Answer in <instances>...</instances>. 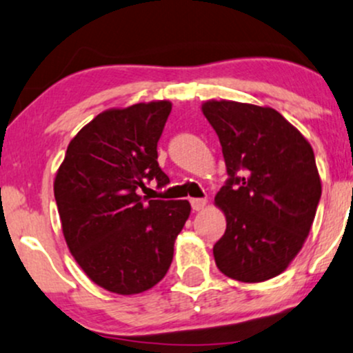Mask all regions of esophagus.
I'll use <instances>...</instances> for the list:
<instances>
[{
	"label": "esophagus",
	"mask_w": 353,
	"mask_h": 353,
	"mask_svg": "<svg viewBox=\"0 0 353 353\" xmlns=\"http://www.w3.org/2000/svg\"><path fill=\"white\" fill-rule=\"evenodd\" d=\"M205 204H208L205 199H190V205H192L194 210H202L205 208Z\"/></svg>",
	"instance_id": "34e87169"
}]
</instances>
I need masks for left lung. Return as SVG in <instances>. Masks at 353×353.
Masks as SVG:
<instances>
[{
    "label": "left lung",
    "instance_id": "8db88e82",
    "mask_svg": "<svg viewBox=\"0 0 353 353\" xmlns=\"http://www.w3.org/2000/svg\"><path fill=\"white\" fill-rule=\"evenodd\" d=\"M202 112L229 176L216 196L228 221L216 264L236 281H269L302 249L317 212L322 184L312 145L272 108L208 101Z\"/></svg>",
    "mask_w": 353,
    "mask_h": 353
}]
</instances>
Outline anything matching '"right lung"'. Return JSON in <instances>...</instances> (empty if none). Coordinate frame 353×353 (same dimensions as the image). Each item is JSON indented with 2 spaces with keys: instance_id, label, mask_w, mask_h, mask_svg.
Here are the masks:
<instances>
[{
  "instance_id": "1",
  "label": "right lung",
  "mask_w": 353,
  "mask_h": 353,
  "mask_svg": "<svg viewBox=\"0 0 353 353\" xmlns=\"http://www.w3.org/2000/svg\"><path fill=\"white\" fill-rule=\"evenodd\" d=\"M169 101L109 109L68 145L54 179V199L72 257L92 282L132 295L168 274L174 242L190 214L188 201H148L145 182L169 177L157 163V143Z\"/></svg>"
}]
</instances>
